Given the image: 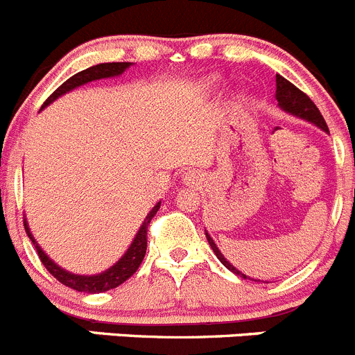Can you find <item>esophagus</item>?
Returning <instances> with one entry per match:
<instances>
[{
	"instance_id": "34e87169",
	"label": "esophagus",
	"mask_w": 355,
	"mask_h": 355,
	"mask_svg": "<svg viewBox=\"0 0 355 355\" xmlns=\"http://www.w3.org/2000/svg\"><path fill=\"white\" fill-rule=\"evenodd\" d=\"M184 181H187V183L195 184L197 181H199V175L195 174V172H187V174H184Z\"/></svg>"
}]
</instances>
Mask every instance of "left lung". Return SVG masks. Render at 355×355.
Segmentation results:
<instances>
[{
    "mask_svg": "<svg viewBox=\"0 0 355 355\" xmlns=\"http://www.w3.org/2000/svg\"><path fill=\"white\" fill-rule=\"evenodd\" d=\"M275 96H276V102H278L279 109L285 110V112H288V114H292V116H295V118L304 119V121L311 123V125L318 126L320 130H324L326 133H329L326 121H324V118H322L320 110H318L317 105L311 102L310 96L304 95L303 91L297 89V87H295L292 83H288L285 77L276 76V95ZM206 237H207V243H209V246L213 248L214 255L218 257V260H220V262H222V264L229 269V271H232L234 275H237V276H241V278H248L245 272H241L239 269L234 268L229 260L223 257V253L218 250L216 243L213 241V237L209 236V232H206Z\"/></svg>",
    "mask_w": 355,
    "mask_h": 355,
    "instance_id": "obj_1",
    "label": "left lung"
}]
</instances>
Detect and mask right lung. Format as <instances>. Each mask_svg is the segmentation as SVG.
<instances>
[{"label": "right lung", "instance_id": "add662e5", "mask_svg": "<svg viewBox=\"0 0 355 355\" xmlns=\"http://www.w3.org/2000/svg\"><path fill=\"white\" fill-rule=\"evenodd\" d=\"M133 63H100L95 64V67H89L86 70L79 71L76 76H71L67 83L61 84L47 100L45 103L42 105V109H45L47 105H51L54 100H58L60 96H63L64 93L68 91L76 89V87L84 86L87 83H93V80H100V79H110V77H118L121 76L123 71H126V68L132 67ZM160 204L162 202H156L155 207L148 213L146 220L142 222L141 229L137 230L135 237H133L132 245L128 246V250L125 252V255L116 262L114 266H110L109 269H105L103 272H98V275H76V272H70L67 269H63L61 266H58L44 250L38 246V243L35 241L33 234L29 230L28 222H26L24 218V229L28 237L31 239L33 246L37 248L38 257H40L42 264L45 266L49 272H51L58 282H61L63 285L67 287L73 288L77 292H86V294H100V292H105L110 291V288H116L119 287L121 284H125L126 279L133 275V272L137 271L141 262L144 260L146 255V248H148V225L151 222V218L155 216L156 211L160 209Z\"/></svg>", "mask_w": 355, "mask_h": 355}]
</instances>
